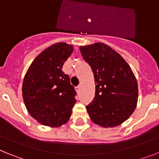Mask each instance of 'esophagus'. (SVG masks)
I'll use <instances>...</instances> for the list:
<instances>
[{"label": "esophagus", "instance_id": "obj_1", "mask_svg": "<svg viewBox=\"0 0 159 159\" xmlns=\"http://www.w3.org/2000/svg\"><path fill=\"white\" fill-rule=\"evenodd\" d=\"M80 88H81V87L80 86V85H79V86H77L76 88H75V90H76L77 92H80Z\"/></svg>", "mask_w": 159, "mask_h": 159}]
</instances>
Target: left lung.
Here are the masks:
<instances>
[{
  "label": "left lung",
  "instance_id": "left-lung-1",
  "mask_svg": "<svg viewBox=\"0 0 159 159\" xmlns=\"http://www.w3.org/2000/svg\"><path fill=\"white\" fill-rule=\"evenodd\" d=\"M83 58L92 67L95 95L86 107L90 119L102 127L125 122L137 106L138 83L124 59L110 46L95 43L80 46Z\"/></svg>",
  "mask_w": 159,
  "mask_h": 159
}]
</instances>
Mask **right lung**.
Listing matches in <instances>:
<instances>
[{"label": "right lung", "mask_w": 159, "mask_h": 159, "mask_svg": "<svg viewBox=\"0 0 159 159\" xmlns=\"http://www.w3.org/2000/svg\"><path fill=\"white\" fill-rule=\"evenodd\" d=\"M72 52L71 44L54 43L38 55L25 74L22 84L25 105L41 124L58 127L71 117L76 92L62 68Z\"/></svg>", "instance_id": "add662e5"}]
</instances>
